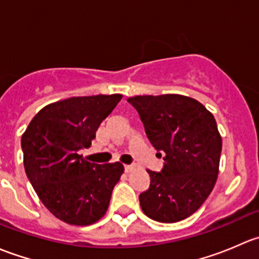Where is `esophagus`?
I'll return each instance as SVG.
<instances>
[{
  "label": "esophagus",
  "mask_w": 259,
  "mask_h": 259,
  "mask_svg": "<svg viewBox=\"0 0 259 259\" xmlns=\"http://www.w3.org/2000/svg\"><path fill=\"white\" fill-rule=\"evenodd\" d=\"M124 168H125V171H126V173H130V171H133L135 169V165H133V164H130V165H124Z\"/></svg>",
  "instance_id": "obj_1"
}]
</instances>
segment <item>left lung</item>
<instances>
[{
	"label": "left lung",
	"instance_id": "8db88e82",
	"mask_svg": "<svg viewBox=\"0 0 259 259\" xmlns=\"http://www.w3.org/2000/svg\"><path fill=\"white\" fill-rule=\"evenodd\" d=\"M127 101L139 113L151 145L165 154L159 173L146 170L150 185L139 195L140 207L156 222L183 221L199 209L218 178L222 137L215 119L199 101L178 94Z\"/></svg>",
	"mask_w": 259,
	"mask_h": 259
}]
</instances>
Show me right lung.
<instances>
[{"instance_id":"add662e5","label":"right lung","mask_w":259,"mask_h":259,"mask_svg":"<svg viewBox=\"0 0 259 259\" xmlns=\"http://www.w3.org/2000/svg\"><path fill=\"white\" fill-rule=\"evenodd\" d=\"M122 95L77 96L46 105L21 138L26 176L42 204L60 221L90 226L104 217L124 173L121 163L82 158L104 119Z\"/></svg>"}]
</instances>
